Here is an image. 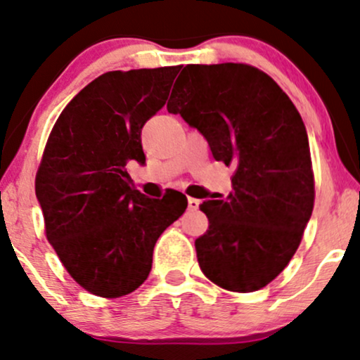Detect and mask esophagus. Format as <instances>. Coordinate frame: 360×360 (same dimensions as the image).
Instances as JSON below:
<instances>
[{"mask_svg":"<svg viewBox=\"0 0 360 360\" xmlns=\"http://www.w3.org/2000/svg\"><path fill=\"white\" fill-rule=\"evenodd\" d=\"M188 207L191 211H196L199 207V199L196 198H188Z\"/></svg>","mask_w":360,"mask_h":360,"instance_id":"obj_1","label":"esophagus"}]
</instances>
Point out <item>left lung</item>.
Returning <instances> with one entry per match:
<instances>
[{
    "label": "left lung",
    "mask_w": 360,
    "mask_h": 360,
    "mask_svg": "<svg viewBox=\"0 0 360 360\" xmlns=\"http://www.w3.org/2000/svg\"><path fill=\"white\" fill-rule=\"evenodd\" d=\"M198 129L216 161L233 166V191L205 201L210 229L198 263L231 292L266 287L288 265L314 210V171L304 120L265 72L245 63L188 65L167 102Z\"/></svg>",
    "instance_id": "8db88e82"
}]
</instances>
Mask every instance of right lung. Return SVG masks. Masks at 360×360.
<instances>
[{"label":"right lung","mask_w":360,"mask_h":360,"mask_svg":"<svg viewBox=\"0 0 360 360\" xmlns=\"http://www.w3.org/2000/svg\"><path fill=\"white\" fill-rule=\"evenodd\" d=\"M181 67L107 72L56 120L34 181L45 231L80 287L117 298L141 287L158 238L186 211L181 193L150 199L127 164L146 162L142 127L169 97Z\"/></svg>","instance_id":"obj_1"}]
</instances>
